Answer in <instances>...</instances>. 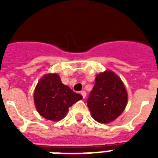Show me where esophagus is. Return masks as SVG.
<instances>
[{"instance_id":"34e87169","label":"esophagus","mask_w":158,"mask_h":158,"mask_svg":"<svg viewBox=\"0 0 158 158\" xmlns=\"http://www.w3.org/2000/svg\"><path fill=\"white\" fill-rule=\"evenodd\" d=\"M81 95H82V97H83V98H86V95H87L86 92L84 91V90L81 91Z\"/></svg>"}]
</instances>
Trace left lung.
<instances>
[{"label": "left lung", "instance_id": "8db88e82", "mask_svg": "<svg viewBox=\"0 0 158 158\" xmlns=\"http://www.w3.org/2000/svg\"><path fill=\"white\" fill-rule=\"evenodd\" d=\"M127 101V92L121 79L114 72L106 70L96 76L87 103L94 120L107 124L124 111Z\"/></svg>", "mask_w": 158, "mask_h": 158}]
</instances>
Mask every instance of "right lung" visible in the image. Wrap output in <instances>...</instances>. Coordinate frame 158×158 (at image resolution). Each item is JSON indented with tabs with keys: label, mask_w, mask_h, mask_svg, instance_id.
I'll return each instance as SVG.
<instances>
[{
	"label": "right lung",
	"mask_w": 158,
	"mask_h": 158,
	"mask_svg": "<svg viewBox=\"0 0 158 158\" xmlns=\"http://www.w3.org/2000/svg\"><path fill=\"white\" fill-rule=\"evenodd\" d=\"M33 98L38 113L52 121L63 119L69 107L83 98L80 94L62 84L57 74L44 75L36 86Z\"/></svg>",
	"instance_id": "right-lung-1"
}]
</instances>
